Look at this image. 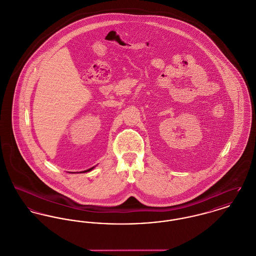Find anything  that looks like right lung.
<instances>
[{
  "instance_id": "right-lung-1",
  "label": "right lung",
  "mask_w": 256,
  "mask_h": 256,
  "mask_svg": "<svg viewBox=\"0 0 256 256\" xmlns=\"http://www.w3.org/2000/svg\"><path fill=\"white\" fill-rule=\"evenodd\" d=\"M94 166H92V168H88V170H84V172H80V174H82V172H90L92 170H94Z\"/></svg>"
}]
</instances>
